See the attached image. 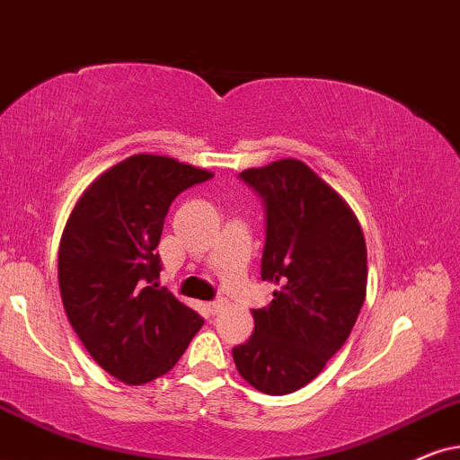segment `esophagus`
I'll use <instances>...</instances> for the list:
<instances>
[{
	"label": "esophagus",
	"instance_id": "34e87169",
	"mask_svg": "<svg viewBox=\"0 0 460 460\" xmlns=\"http://www.w3.org/2000/svg\"><path fill=\"white\" fill-rule=\"evenodd\" d=\"M206 307H208V312H210V314H218V312L223 310V307H225V301H223V299L210 301V304H208Z\"/></svg>",
	"mask_w": 460,
	"mask_h": 460
}]
</instances>
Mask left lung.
Here are the masks:
<instances>
[{"instance_id": "1", "label": "left lung", "mask_w": 460, "mask_h": 460, "mask_svg": "<svg viewBox=\"0 0 460 460\" xmlns=\"http://www.w3.org/2000/svg\"><path fill=\"white\" fill-rule=\"evenodd\" d=\"M240 176L265 201L261 278L276 290L270 305L252 310L254 333L234 348V360L257 391L288 394L346 344L367 290V248L352 208L304 161Z\"/></svg>"}]
</instances>
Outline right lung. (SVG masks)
Listing matches in <instances>:
<instances>
[{
    "mask_svg": "<svg viewBox=\"0 0 460 460\" xmlns=\"http://www.w3.org/2000/svg\"><path fill=\"white\" fill-rule=\"evenodd\" d=\"M212 172L163 155H131L75 201L59 243V290L75 335L110 376L131 386L165 376L203 318L159 288L163 220Z\"/></svg>",
    "mask_w": 460,
    "mask_h": 460,
    "instance_id": "1",
    "label": "right lung"
}]
</instances>
